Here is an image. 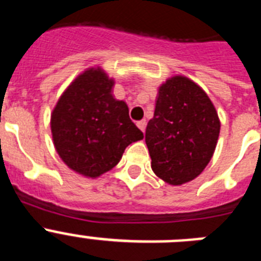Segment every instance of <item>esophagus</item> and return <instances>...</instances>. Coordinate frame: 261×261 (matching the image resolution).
<instances>
[{
  "label": "esophagus",
  "mask_w": 261,
  "mask_h": 261,
  "mask_svg": "<svg viewBox=\"0 0 261 261\" xmlns=\"http://www.w3.org/2000/svg\"><path fill=\"white\" fill-rule=\"evenodd\" d=\"M137 126L141 129L142 132H145V129H146V120H140V121H137Z\"/></svg>",
  "instance_id": "34e87169"
}]
</instances>
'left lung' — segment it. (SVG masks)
I'll return each mask as SVG.
<instances>
[{
    "label": "left lung",
    "instance_id": "8db88e82",
    "mask_svg": "<svg viewBox=\"0 0 261 261\" xmlns=\"http://www.w3.org/2000/svg\"><path fill=\"white\" fill-rule=\"evenodd\" d=\"M220 126L201 87L180 75L166 81L145 133L154 174L172 186L199 176L213 155Z\"/></svg>",
    "mask_w": 261,
    "mask_h": 261
}]
</instances>
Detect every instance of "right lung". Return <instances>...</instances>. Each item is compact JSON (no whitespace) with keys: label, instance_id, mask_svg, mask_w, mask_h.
Returning <instances> with one entry per match:
<instances>
[{"label":"right lung","instance_id":"add662e5","mask_svg":"<svg viewBox=\"0 0 261 261\" xmlns=\"http://www.w3.org/2000/svg\"><path fill=\"white\" fill-rule=\"evenodd\" d=\"M112 86L105 71L89 69L71 82L52 112L57 153L69 168L85 176L110 171L129 144L144 138L125 102L112 96Z\"/></svg>","mask_w":261,"mask_h":261}]
</instances>
